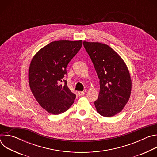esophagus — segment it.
<instances>
[{"mask_svg": "<svg viewBox=\"0 0 157 157\" xmlns=\"http://www.w3.org/2000/svg\"><path fill=\"white\" fill-rule=\"evenodd\" d=\"M85 94V93L84 91H78V95L79 96H82Z\"/></svg>", "mask_w": 157, "mask_h": 157, "instance_id": "34e87169", "label": "esophagus"}]
</instances>
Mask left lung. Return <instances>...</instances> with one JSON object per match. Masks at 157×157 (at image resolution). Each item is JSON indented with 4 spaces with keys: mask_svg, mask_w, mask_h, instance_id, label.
Segmentation results:
<instances>
[{
    "mask_svg": "<svg viewBox=\"0 0 157 157\" xmlns=\"http://www.w3.org/2000/svg\"><path fill=\"white\" fill-rule=\"evenodd\" d=\"M99 79L100 91L94 105L98 113L106 117L114 116L128 102L132 81L127 66L120 56L107 44L84 41Z\"/></svg>",
    "mask_w": 157,
    "mask_h": 157,
    "instance_id": "obj_1",
    "label": "left lung"
}]
</instances>
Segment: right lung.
Here are the masks:
<instances>
[{
	"label": "right lung",
	"instance_id": "1",
	"mask_svg": "<svg viewBox=\"0 0 157 157\" xmlns=\"http://www.w3.org/2000/svg\"><path fill=\"white\" fill-rule=\"evenodd\" d=\"M82 45V40L53 41L40 50L31 61V91L39 104L52 114L64 113L74 102L76 94L63 78L67 73V66ZM61 82L65 84L61 85Z\"/></svg>",
	"mask_w": 157,
	"mask_h": 157
}]
</instances>
